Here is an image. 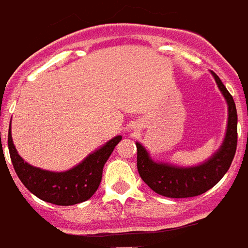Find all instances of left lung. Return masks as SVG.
Here are the masks:
<instances>
[{
	"label": "left lung",
	"mask_w": 248,
	"mask_h": 248,
	"mask_svg": "<svg viewBox=\"0 0 248 248\" xmlns=\"http://www.w3.org/2000/svg\"><path fill=\"white\" fill-rule=\"evenodd\" d=\"M220 91L227 99L228 117L227 135L220 151L203 165L189 169L173 167L170 165L153 162L147 151L139 143L138 149V171L144 183L155 193L169 198H188L207 192L221 180L231 167L237 151V109L233 96L221 82L219 76L212 72Z\"/></svg>",
	"instance_id": "1"
}]
</instances>
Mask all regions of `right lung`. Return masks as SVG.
I'll return each instance as SVG.
<instances>
[{"label":"right lung","instance_id":"right-lung-1","mask_svg":"<svg viewBox=\"0 0 248 248\" xmlns=\"http://www.w3.org/2000/svg\"><path fill=\"white\" fill-rule=\"evenodd\" d=\"M121 139L122 136L113 138L82 163L65 172H50L24 162L14 147L10 130L7 144L14 170L29 192L48 203L72 206L85 202L96 192L103 176V167Z\"/></svg>","mask_w":248,"mask_h":248}]
</instances>
